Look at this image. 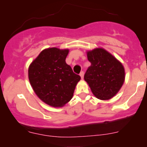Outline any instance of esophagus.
<instances>
[{
    "label": "esophagus",
    "mask_w": 147,
    "mask_h": 147,
    "mask_svg": "<svg viewBox=\"0 0 147 147\" xmlns=\"http://www.w3.org/2000/svg\"><path fill=\"white\" fill-rule=\"evenodd\" d=\"M79 75H80V77H82V79L84 78V71H82L80 72V74H79Z\"/></svg>",
    "instance_id": "esophagus-1"
}]
</instances>
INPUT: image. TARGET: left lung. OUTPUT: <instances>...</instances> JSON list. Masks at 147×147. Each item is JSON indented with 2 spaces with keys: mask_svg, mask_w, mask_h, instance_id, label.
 <instances>
[{
  "mask_svg": "<svg viewBox=\"0 0 147 147\" xmlns=\"http://www.w3.org/2000/svg\"><path fill=\"white\" fill-rule=\"evenodd\" d=\"M91 65L84 75L93 95L102 100L112 98L117 94L124 82L122 64L109 52L96 48L87 52Z\"/></svg>",
  "mask_w": 147,
  "mask_h": 147,
  "instance_id": "left-lung-1",
  "label": "left lung"
}]
</instances>
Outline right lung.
Returning a JSON list of instances; mask_svg holds the SVG:
<instances>
[{"label":"right lung","mask_w":147,"mask_h":147,"mask_svg":"<svg viewBox=\"0 0 147 147\" xmlns=\"http://www.w3.org/2000/svg\"><path fill=\"white\" fill-rule=\"evenodd\" d=\"M68 50L56 48L43 50L30 64L28 77L33 90L48 105L61 107L73 96L81 77L65 63Z\"/></svg>","instance_id":"add662e5"}]
</instances>
